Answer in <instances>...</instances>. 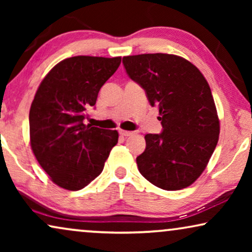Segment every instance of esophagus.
<instances>
[{
    "mask_svg": "<svg viewBox=\"0 0 252 252\" xmlns=\"http://www.w3.org/2000/svg\"><path fill=\"white\" fill-rule=\"evenodd\" d=\"M119 133H120V135H123V136H129L134 134V132H130V130H125V129H119Z\"/></svg>",
    "mask_w": 252,
    "mask_h": 252,
    "instance_id": "esophagus-1",
    "label": "esophagus"
}]
</instances>
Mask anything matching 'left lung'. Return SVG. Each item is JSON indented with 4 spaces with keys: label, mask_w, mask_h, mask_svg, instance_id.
<instances>
[{
    "label": "left lung",
    "mask_w": 252,
    "mask_h": 252,
    "mask_svg": "<svg viewBox=\"0 0 252 252\" xmlns=\"http://www.w3.org/2000/svg\"><path fill=\"white\" fill-rule=\"evenodd\" d=\"M128 77L159 110L163 130L147 134L146 150L136 157L140 173L164 190L194 184L205 170L219 139V119L211 89L201 71L170 54L123 58Z\"/></svg>",
    "instance_id": "left-lung-1"
}]
</instances>
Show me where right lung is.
<instances>
[{
    "mask_svg": "<svg viewBox=\"0 0 252 252\" xmlns=\"http://www.w3.org/2000/svg\"><path fill=\"white\" fill-rule=\"evenodd\" d=\"M122 58L74 56L51 68L30 110L31 147L53 182L80 190L98 177L118 132L85 125L99 89Z\"/></svg>",
    "mask_w": 252,
    "mask_h": 252,
    "instance_id": "1",
    "label": "right lung"
}]
</instances>
